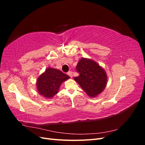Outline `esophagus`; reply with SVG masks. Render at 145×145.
I'll return each instance as SVG.
<instances>
[{
    "instance_id": "1",
    "label": "esophagus",
    "mask_w": 145,
    "mask_h": 145,
    "mask_svg": "<svg viewBox=\"0 0 145 145\" xmlns=\"http://www.w3.org/2000/svg\"><path fill=\"white\" fill-rule=\"evenodd\" d=\"M68 75L70 77H73V72L72 71H69L68 72Z\"/></svg>"
}]
</instances>
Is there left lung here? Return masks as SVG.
I'll use <instances>...</instances> for the list:
<instances>
[{"mask_svg": "<svg viewBox=\"0 0 145 145\" xmlns=\"http://www.w3.org/2000/svg\"><path fill=\"white\" fill-rule=\"evenodd\" d=\"M79 76L74 78L89 97H97L107 85L108 76L105 70L91 59L82 58L76 67Z\"/></svg>", "mask_w": 145, "mask_h": 145, "instance_id": "8db88e82", "label": "left lung"}]
</instances>
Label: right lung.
<instances>
[{"instance_id": "add662e5", "label": "right lung", "mask_w": 145, "mask_h": 145, "mask_svg": "<svg viewBox=\"0 0 145 145\" xmlns=\"http://www.w3.org/2000/svg\"><path fill=\"white\" fill-rule=\"evenodd\" d=\"M70 78L59 69L47 68L37 78L36 88L38 93L46 99H51L58 93L62 83Z\"/></svg>"}]
</instances>
